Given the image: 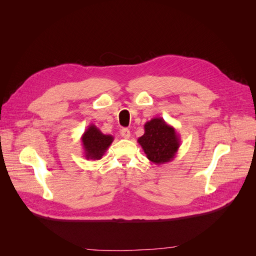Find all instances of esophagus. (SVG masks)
Here are the masks:
<instances>
[{
    "label": "esophagus",
    "instance_id": "obj_1",
    "mask_svg": "<svg viewBox=\"0 0 256 256\" xmlns=\"http://www.w3.org/2000/svg\"><path fill=\"white\" fill-rule=\"evenodd\" d=\"M120 136L125 138H130V130L128 128H122L120 130Z\"/></svg>",
    "mask_w": 256,
    "mask_h": 256
}]
</instances>
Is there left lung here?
<instances>
[{"instance_id":"8db88e82","label":"left lung","mask_w":256,"mask_h":256,"mask_svg":"<svg viewBox=\"0 0 256 256\" xmlns=\"http://www.w3.org/2000/svg\"><path fill=\"white\" fill-rule=\"evenodd\" d=\"M146 157L156 164L172 161L180 146V134L162 118H154L144 125V134L138 138Z\"/></svg>"}]
</instances>
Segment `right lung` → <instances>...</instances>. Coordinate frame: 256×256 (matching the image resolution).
Here are the masks:
<instances>
[{
	"label": "right lung",
	"instance_id": "1",
	"mask_svg": "<svg viewBox=\"0 0 256 256\" xmlns=\"http://www.w3.org/2000/svg\"><path fill=\"white\" fill-rule=\"evenodd\" d=\"M113 140L111 134H104L94 124H90L81 136L84 157L88 160L102 159Z\"/></svg>",
	"mask_w": 256,
	"mask_h": 256
}]
</instances>
